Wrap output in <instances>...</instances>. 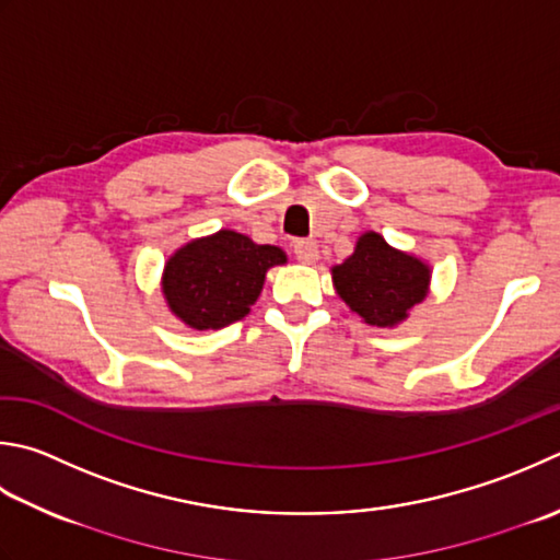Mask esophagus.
Wrapping results in <instances>:
<instances>
[{
  "label": "esophagus",
  "mask_w": 560,
  "mask_h": 560,
  "mask_svg": "<svg viewBox=\"0 0 560 560\" xmlns=\"http://www.w3.org/2000/svg\"><path fill=\"white\" fill-rule=\"evenodd\" d=\"M293 255L295 259L303 261V265H313L317 259V243H313V240H295Z\"/></svg>",
  "instance_id": "34e87169"
}]
</instances>
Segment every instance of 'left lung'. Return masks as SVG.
I'll use <instances>...</instances> for the list:
<instances>
[{
	"label": "left lung",
	"instance_id": "1",
	"mask_svg": "<svg viewBox=\"0 0 560 560\" xmlns=\"http://www.w3.org/2000/svg\"><path fill=\"white\" fill-rule=\"evenodd\" d=\"M430 277L422 259L390 247L378 233L361 235L352 257L332 267L339 299L374 327L402 323L424 301Z\"/></svg>",
	"mask_w": 560,
	"mask_h": 560
}]
</instances>
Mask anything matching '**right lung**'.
I'll return each instance as SVG.
<instances>
[{"instance_id": "1", "label": "right lung", "mask_w": 560, "mask_h": 560, "mask_svg": "<svg viewBox=\"0 0 560 560\" xmlns=\"http://www.w3.org/2000/svg\"><path fill=\"white\" fill-rule=\"evenodd\" d=\"M287 261V252L257 245L235 230L191 240L167 259L162 293L170 311L194 330H221L249 313L267 271Z\"/></svg>"}]
</instances>
